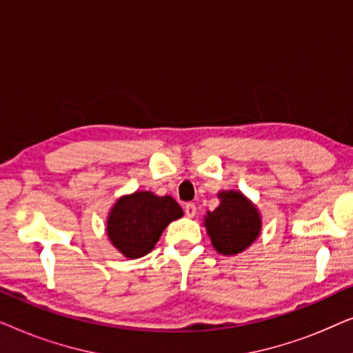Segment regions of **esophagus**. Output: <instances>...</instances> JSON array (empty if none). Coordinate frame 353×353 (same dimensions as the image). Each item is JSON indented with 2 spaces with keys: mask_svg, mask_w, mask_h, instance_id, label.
<instances>
[{
  "mask_svg": "<svg viewBox=\"0 0 353 353\" xmlns=\"http://www.w3.org/2000/svg\"><path fill=\"white\" fill-rule=\"evenodd\" d=\"M196 212H197L196 204H192V202H188V204L185 205V214H186L188 216H194Z\"/></svg>",
  "mask_w": 353,
  "mask_h": 353,
  "instance_id": "esophagus-1",
  "label": "esophagus"
}]
</instances>
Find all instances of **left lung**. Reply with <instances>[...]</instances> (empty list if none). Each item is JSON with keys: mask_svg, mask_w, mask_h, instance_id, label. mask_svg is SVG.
Here are the masks:
<instances>
[{"mask_svg": "<svg viewBox=\"0 0 353 353\" xmlns=\"http://www.w3.org/2000/svg\"><path fill=\"white\" fill-rule=\"evenodd\" d=\"M219 196L220 205L205 216L207 233L219 254L243 252L260 233L259 212L238 191H225Z\"/></svg>", "mask_w": 353, "mask_h": 353, "instance_id": "left-lung-1", "label": "left lung"}]
</instances>
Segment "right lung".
I'll list each match as a JSON object with an SVG mask.
<instances>
[{
  "instance_id": "add662e5",
  "label": "right lung",
  "mask_w": 353,
  "mask_h": 353,
  "mask_svg": "<svg viewBox=\"0 0 353 353\" xmlns=\"http://www.w3.org/2000/svg\"><path fill=\"white\" fill-rule=\"evenodd\" d=\"M183 216L181 207L170 196L139 191L117 201L108 220V236L128 259L151 252L170 221Z\"/></svg>"
}]
</instances>
